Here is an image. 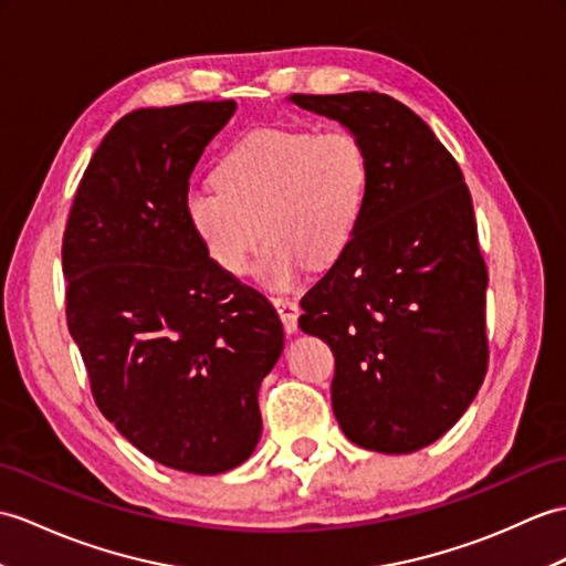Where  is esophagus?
Instances as JSON below:
<instances>
[{"label":"esophagus","instance_id":"esophagus-1","mask_svg":"<svg viewBox=\"0 0 566 566\" xmlns=\"http://www.w3.org/2000/svg\"><path fill=\"white\" fill-rule=\"evenodd\" d=\"M272 304H274V308H277V313H280V318H282V323H284V331H286V333H296L298 313H301L296 301L277 296V298H272Z\"/></svg>","mask_w":566,"mask_h":566}]
</instances>
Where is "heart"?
<instances>
[{"mask_svg": "<svg viewBox=\"0 0 566 566\" xmlns=\"http://www.w3.org/2000/svg\"><path fill=\"white\" fill-rule=\"evenodd\" d=\"M214 186L186 195V219L214 265L241 277L262 239L255 274L292 286L308 265L347 253L369 200L371 166L349 129H260L223 154Z\"/></svg>", "mask_w": 566, "mask_h": 566, "instance_id": "1", "label": "heart"}]
</instances>
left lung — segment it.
<instances>
[{"instance_id":"left-lung-1","label":"left lung","mask_w":566,"mask_h":566,"mask_svg":"<svg viewBox=\"0 0 566 566\" xmlns=\"http://www.w3.org/2000/svg\"><path fill=\"white\" fill-rule=\"evenodd\" d=\"M369 154L371 188L347 253L301 298V331L335 354L345 437L412 453L443 437L488 374V268L461 166L407 105L376 91L294 94Z\"/></svg>"}]
</instances>
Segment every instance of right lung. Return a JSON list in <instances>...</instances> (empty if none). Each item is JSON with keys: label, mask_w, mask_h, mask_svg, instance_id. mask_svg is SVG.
Segmentation results:
<instances>
[{"label": "right lung", "mask_w": 566, "mask_h": 566, "mask_svg": "<svg viewBox=\"0 0 566 566\" xmlns=\"http://www.w3.org/2000/svg\"><path fill=\"white\" fill-rule=\"evenodd\" d=\"M233 113V101H195L120 117L62 239L67 325L98 410L151 461L195 475L251 458L258 390L284 349L277 311L209 260L182 209Z\"/></svg>", "instance_id": "add662e5"}]
</instances>
